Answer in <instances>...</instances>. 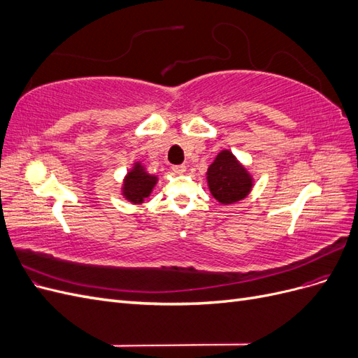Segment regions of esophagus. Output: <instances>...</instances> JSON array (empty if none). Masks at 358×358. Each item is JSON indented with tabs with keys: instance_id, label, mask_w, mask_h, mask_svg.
Masks as SVG:
<instances>
[{
	"instance_id": "esophagus-1",
	"label": "esophagus",
	"mask_w": 358,
	"mask_h": 358,
	"mask_svg": "<svg viewBox=\"0 0 358 358\" xmlns=\"http://www.w3.org/2000/svg\"><path fill=\"white\" fill-rule=\"evenodd\" d=\"M171 170L175 171L176 175H182V173H185L187 167H185V166H182V164H179V166H173V167H171Z\"/></svg>"
}]
</instances>
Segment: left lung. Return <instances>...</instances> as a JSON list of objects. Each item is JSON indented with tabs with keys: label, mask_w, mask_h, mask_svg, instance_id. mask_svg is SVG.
Here are the masks:
<instances>
[{
	"label": "left lung",
	"mask_w": 358,
	"mask_h": 358,
	"mask_svg": "<svg viewBox=\"0 0 358 358\" xmlns=\"http://www.w3.org/2000/svg\"><path fill=\"white\" fill-rule=\"evenodd\" d=\"M208 185L212 196L221 204L243 200L252 189V176L230 150H221L208 169Z\"/></svg>",
	"instance_id": "1"
}]
</instances>
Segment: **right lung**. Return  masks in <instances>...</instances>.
Here are the masks:
<instances>
[{
  "label": "right lung",
  "instance_id": "right-lung-1",
  "mask_svg": "<svg viewBox=\"0 0 358 358\" xmlns=\"http://www.w3.org/2000/svg\"><path fill=\"white\" fill-rule=\"evenodd\" d=\"M158 178L149 175L140 162H134L133 169L127 173L122 183V196L134 204L143 203L146 197L150 196L154 187L157 185Z\"/></svg>",
  "mask_w": 358,
  "mask_h": 358
}]
</instances>
